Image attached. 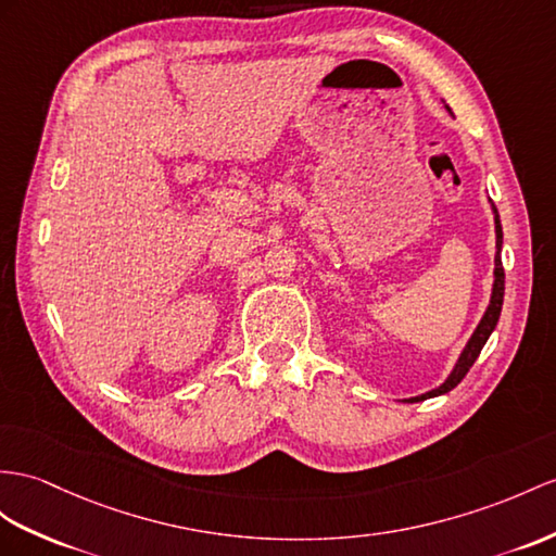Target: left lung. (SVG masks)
I'll use <instances>...</instances> for the list:
<instances>
[{"mask_svg": "<svg viewBox=\"0 0 556 556\" xmlns=\"http://www.w3.org/2000/svg\"><path fill=\"white\" fill-rule=\"evenodd\" d=\"M493 212H495V282H493V294H491V304L489 308H485V314L479 323V328L473 330L471 340L467 342L463 356H459L455 370L451 372L448 380H445L439 389L429 391V394H422V396H415L410 399V403H417V401H425V399H434V396H441L445 394V391L455 389L459 382H463V377L469 372V368L473 365V361L479 358L481 349L485 344V340H489L491 332L495 330L497 325V318H500V311H503V296H505V268H503V260H500V250H503V226H500V216H497V210L493 205Z\"/></svg>", "mask_w": 556, "mask_h": 556, "instance_id": "1", "label": "left lung"}]
</instances>
